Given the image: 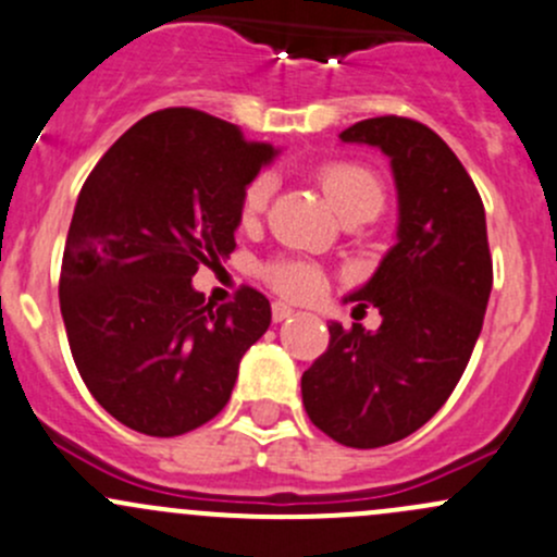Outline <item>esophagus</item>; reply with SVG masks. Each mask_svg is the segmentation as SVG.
<instances>
[{"label": "esophagus", "mask_w": 557, "mask_h": 557, "mask_svg": "<svg viewBox=\"0 0 557 557\" xmlns=\"http://www.w3.org/2000/svg\"><path fill=\"white\" fill-rule=\"evenodd\" d=\"M290 314H294V307L285 305V301H274V305H272V320H274V323H283V320H288Z\"/></svg>", "instance_id": "esophagus-1"}]
</instances>
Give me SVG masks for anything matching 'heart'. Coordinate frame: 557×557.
Instances as JSON below:
<instances>
[{
  "instance_id": "1",
  "label": "heart",
  "mask_w": 557,
  "mask_h": 557,
  "mask_svg": "<svg viewBox=\"0 0 557 557\" xmlns=\"http://www.w3.org/2000/svg\"><path fill=\"white\" fill-rule=\"evenodd\" d=\"M318 183L323 188L325 199L331 201L342 218L363 215L374 218L385 205V188L380 177L369 166L356 164V161H329L318 170ZM272 199V177L269 174H256L243 190V221H252L267 210ZM269 283L285 296L294 299H310L323 285V274L318 267L305 261H277L263 269Z\"/></svg>"
}]
</instances>
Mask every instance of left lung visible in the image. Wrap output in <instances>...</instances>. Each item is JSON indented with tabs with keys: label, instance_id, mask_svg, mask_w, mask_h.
Wrapping results in <instances>:
<instances>
[{
	"label": "left lung",
	"instance_id": "obj_1",
	"mask_svg": "<svg viewBox=\"0 0 557 557\" xmlns=\"http://www.w3.org/2000/svg\"><path fill=\"white\" fill-rule=\"evenodd\" d=\"M342 143L380 148L398 190L396 245L358 307L383 323H329V350L301 374L310 420L345 447L393 445L429 423L458 385L493 288L485 207L445 139L412 117L356 123Z\"/></svg>",
	"mask_w": 557,
	"mask_h": 557
}]
</instances>
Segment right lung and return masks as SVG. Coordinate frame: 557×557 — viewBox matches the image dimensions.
Wrapping results in <instances>:
<instances>
[{
	"label": "right lung",
	"mask_w": 557,
	"mask_h": 557,
	"mask_svg": "<svg viewBox=\"0 0 557 557\" xmlns=\"http://www.w3.org/2000/svg\"><path fill=\"white\" fill-rule=\"evenodd\" d=\"M274 156L234 123L170 107L134 123L83 183L61 318L83 383L128 429L180 436L205 425L267 334V296L245 285L215 307L190 277L237 247L245 185Z\"/></svg>",
	"instance_id": "add662e5"
}]
</instances>
